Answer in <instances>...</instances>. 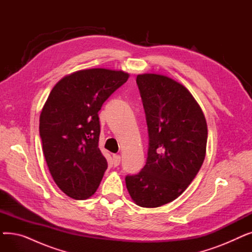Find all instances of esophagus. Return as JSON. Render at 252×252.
Listing matches in <instances>:
<instances>
[{
  "instance_id": "esophagus-1",
  "label": "esophagus",
  "mask_w": 252,
  "mask_h": 252,
  "mask_svg": "<svg viewBox=\"0 0 252 252\" xmlns=\"http://www.w3.org/2000/svg\"><path fill=\"white\" fill-rule=\"evenodd\" d=\"M121 163V156L119 155H113V164L114 166H117Z\"/></svg>"
}]
</instances>
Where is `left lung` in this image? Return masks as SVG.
<instances>
[{
	"label": "left lung",
	"instance_id": "8db88e82",
	"mask_svg": "<svg viewBox=\"0 0 252 252\" xmlns=\"http://www.w3.org/2000/svg\"><path fill=\"white\" fill-rule=\"evenodd\" d=\"M146 113L149 149L138 175L126 176L127 191L142 207L174 201L192 183L206 154L204 113L187 88L162 74H138Z\"/></svg>",
	"mask_w": 252,
	"mask_h": 252
}]
</instances>
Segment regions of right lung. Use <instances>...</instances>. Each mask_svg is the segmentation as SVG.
<instances>
[{"instance_id":"add662e5","label":"right lung","mask_w":252,"mask_h":252,"mask_svg":"<svg viewBox=\"0 0 252 252\" xmlns=\"http://www.w3.org/2000/svg\"><path fill=\"white\" fill-rule=\"evenodd\" d=\"M129 74L106 68L65 75L52 89L39 115V135L50 174L76 200L97 191L107 160L99 149L98 112Z\"/></svg>"}]
</instances>
